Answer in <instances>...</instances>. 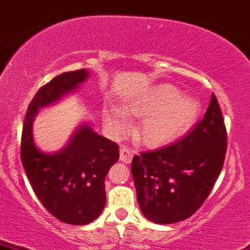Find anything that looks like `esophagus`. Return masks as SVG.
I'll use <instances>...</instances> for the list:
<instances>
[{"label": "esophagus", "mask_w": 250, "mask_h": 250, "mask_svg": "<svg viewBox=\"0 0 250 250\" xmlns=\"http://www.w3.org/2000/svg\"><path fill=\"white\" fill-rule=\"evenodd\" d=\"M120 161L125 164H130L132 161V153L127 146H122L120 148Z\"/></svg>", "instance_id": "obj_1"}]
</instances>
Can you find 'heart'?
Returning <instances> with one entry per match:
<instances>
[{
	"label": "heart",
	"mask_w": 250,
	"mask_h": 250,
	"mask_svg": "<svg viewBox=\"0 0 250 250\" xmlns=\"http://www.w3.org/2000/svg\"><path fill=\"white\" fill-rule=\"evenodd\" d=\"M128 117L144 118L136 130V140L146 146H160L176 140L187 132L201 112V104L194 97L171 84L151 87L146 94L125 104ZM104 119L114 135L122 136L126 131L124 115L119 109H104Z\"/></svg>",
	"instance_id": "obj_1"
}]
</instances>
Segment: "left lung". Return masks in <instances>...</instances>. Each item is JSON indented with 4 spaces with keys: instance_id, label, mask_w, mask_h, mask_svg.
Wrapping results in <instances>:
<instances>
[{
    "instance_id": "1",
    "label": "left lung",
    "mask_w": 250,
    "mask_h": 250,
    "mask_svg": "<svg viewBox=\"0 0 250 250\" xmlns=\"http://www.w3.org/2000/svg\"><path fill=\"white\" fill-rule=\"evenodd\" d=\"M226 140L221 109L212 94L203 119L182 140L133 156L131 172L144 217L164 225L191 217L219 177Z\"/></svg>"
}]
</instances>
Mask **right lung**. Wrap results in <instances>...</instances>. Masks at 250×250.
<instances>
[{
	"mask_svg": "<svg viewBox=\"0 0 250 250\" xmlns=\"http://www.w3.org/2000/svg\"><path fill=\"white\" fill-rule=\"evenodd\" d=\"M87 77L86 69H78L51 79L31 101L22 126L21 163L31 187L51 215L71 225H85L102 213L106 205L104 179L119 160V146L83 123L65 148L44 153L36 146L32 124L40 108L76 91Z\"/></svg>",
	"mask_w": 250,
	"mask_h": 250,
	"instance_id": "right-lung-1",
	"label": "right lung"
}]
</instances>
